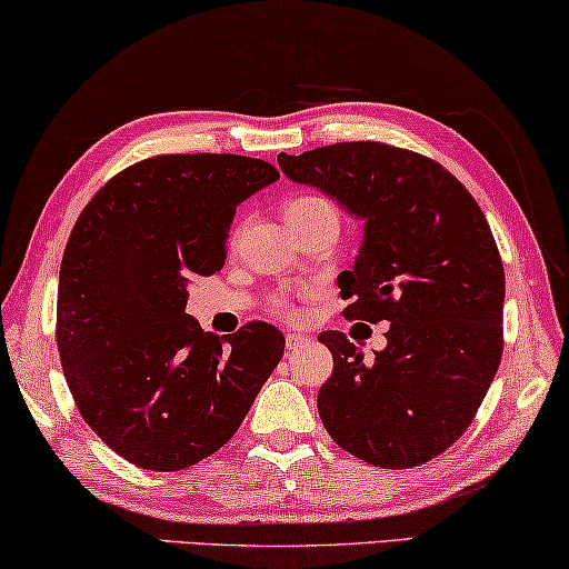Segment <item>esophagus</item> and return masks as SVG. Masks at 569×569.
I'll return each mask as SVG.
<instances>
[{
    "mask_svg": "<svg viewBox=\"0 0 569 569\" xmlns=\"http://www.w3.org/2000/svg\"><path fill=\"white\" fill-rule=\"evenodd\" d=\"M306 341H309V339H306L303 333H286V349L288 351H299L306 345Z\"/></svg>",
    "mask_w": 569,
    "mask_h": 569,
    "instance_id": "1",
    "label": "esophagus"
}]
</instances>
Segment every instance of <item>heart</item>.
I'll use <instances>...</instances> for the list:
<instances>
[{"mask_svg": "<svg viewBox=\"0 0 569 569\" xmlns=\"http://www.w3.org/2000/svg\"><path fill=\"white\" fill-rule=\"evenodd\" d=\"M313 210H331V204L327 200H321V197H299V200H293L286 207V218H291V214H299V212H313ZM273 313L291 321V319H299L301 309L293 299H288V296L281 293L273 299Z\"/></svg>", "mask_w": 569, "mask_h": 569, "instance_id": "heart-1", "label": "heart"}]
</instances>
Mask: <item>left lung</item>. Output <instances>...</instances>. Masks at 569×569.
Listing matches in <instances>:
<instances>
[{
	"label": "left lung",
	"instance_id": "obj_1",
	"mask_svg": "<svg viewBox=\"0 0 569 569\" xmlns=\"http://www.w3.org/2000/svg\"><path fill=\"white\" fill-rule=\"evenodd\" d=\"M278 167L365 220L339 276L345 317L390 321L375 362L347 333L319 337L333 357L323 428L359 461L428 463L471 426L501 362L503 266L481 207L438 161L380 141L278 154Z\"/></svg>",
	"mask_w": 569,
	"mask_h": 569
}]
</instances>
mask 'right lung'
<instances>
[{"label":"right lung","instance_id":"right-lung-1","mask_svg":"<svg viewBox=\"0 0 569 569\" xmlns=\"http://www.w3.org/2000/svg\"><path fill=\"white\" fill-rule=\"evenodd\" d=\"M278 177L263 159L161 154L80 212L60 263V365L83 420L129 463L182 471L212 456L281 362L270 323L220 339L184 313L189 281L224 266L238 204Z\"/></svg>","mask_w":569,"mask_h":569}]
</instances>
